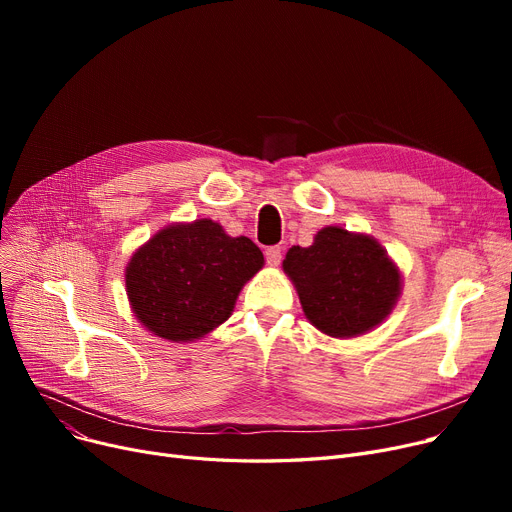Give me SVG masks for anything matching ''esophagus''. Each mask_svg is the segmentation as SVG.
Instances as JSON below:
<instances>
[{"instance_id":"1","label":"esophagus","mask_w":512,"mask_h":512,"mask_svg":"<svg viewBox=\"0 0 512 512\" xmlns=\"http://www.w3.org/2000/svg\"><path fill=\"white\" fill-rule=\"evenodd\" d=\"M265 259L272 267H278L282 261V249L280 247H267L265 249Z\"/></svg>"}]
</instances>
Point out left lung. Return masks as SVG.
<instances>
[{
	"mask_svg": "<svg viewBox=\"0 0 512 512\" xmlns=\"http://www.w3.org/2000/svg\"><path fill=\"white\" fill-rule=\"evenodd\" d=\"M311 324L334 338L367 334L392 313L400 272L369 234L321 228L311 247H292L282 263Z\"/></svg>",
	"mask_w": 512,
	"mask_h": 512,
	"instance_id": "left-lung-1",
	"label": "left lung"
}]
</instances>
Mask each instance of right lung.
<instances>
[{"label":"right lung","instance_id":"1","mask_svg":"<svg viewBox=\"0 0 512 512\" xmlns=\"http://www.w3.org/2000/svg\"><path fill=\"white\" fill-rule=\"evenodd\" d=\"M261 267L263 253L247 236L232 238L207 218L172 224L130 257L126 294L151 334L193 342L224 324Z\"/></svg>","mask_w":512,"mask_h":512}]
</instances>
